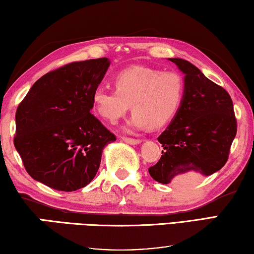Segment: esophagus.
<instances>
[{
    "instance_id": "obj_1",
    "label": "esophagus",
    "mask_w": 254,
    "mask_h": 254,
    "mask_svg": "<svg viewBox=\"0 0 254 254\" xmlns=\"http://www.w3.org/2000/svg\"><path fill=\"white\" fill-rule=\"evenodd\" d=\"M122 140L124 142H127L128 144H138L141 142L140 139H134V138H127V136H122Z\"/></svg>"
}]
</instances>
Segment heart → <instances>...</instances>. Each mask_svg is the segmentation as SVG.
<instances>
[{
    "label": "heart",
    "mask_w": 254,
    "mask_h": 254,
    "mask_svg": "<svg viewBox=\"0 0 254 254\" xmlns=\"http://www.w3.org/2000/svg\"><path fill=\"white\" fill-rule=\"evenodd\" d=\"M113 83L115 89L97 87L91 96L95 111L111 123L126 115L131 105V127L160 128L182 107L185 83L178 72L136 65L119 71Z\"/></svg>",
    "instance_id": "b5f03b06"
}]
</instances>
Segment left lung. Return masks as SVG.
I'll return each instance as SVG.
<instances>
[{"label": "left lung", "mask_w": 254, "mask_h": 254, "mask_svg": "<svg viewBox=\"0 0 254 254\" xmlns=\"http://www.w3.org/2000/svg\"><path fill=\"white\" fill-rule=\"evenodd\" d=\"M185 74L184 100L158 141L164 150L149 167L157 182L168 184L183 175L214 174L226 164L237 131L233 102L223 87L182 59H170Z\"/></svg>", "instance_id": "1"}]
</instances>
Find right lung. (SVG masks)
<instances>
[{"label":"right lung","mask_w":254,"mask_h":254,"mask_svg":"<svg viewBox=\"0 0 254 254\" xmlns=\"http://www.w3.org/2000/svg\"><path fill=\"white\" fill-rule=\"evenodd\" d=\"M106 58L72 62L36 81L15 112L14 147L34 180L59 191L89 184L115 134L90 113Z\"/></svg>","instance_id":"right-lung-1"}]
</instances>
